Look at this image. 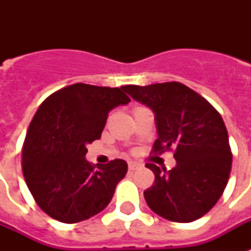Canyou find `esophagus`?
Returning <instances> with one entry per match:
<instances>
[{"instance_id": "1", "label": "esophagus", "mask_w": 251, "mask_h": 251, "mask_svg": "<svg viewBox=\"0 0 251 251\" xmlns=\"http://www.w3.org/2000/svg\"><path fill=\"white\" fill-rule=\"evenodd\" d=\"M139 167H141V164H138L135 161H130L129 163V171H135V169H138Z\"/></svg>"}]
</instances>
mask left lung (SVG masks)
I'll return each instance as SVG.
<instances>
[{"label":"left lung","mask_w":251,"mask_h":251,"mask_svg":"<svg viewBox=\"0 0 251 251\" xmlns=\"http://www.w3.org/2000/svg\"><path fill=\"white\" fill-rule=\"evenodd\" d=\"M155 113L157 139L153 152L175 151V168L147 163L155 183L145 190L151 210L161 218L190 223L206 215L229 179L232 151L222 116L206 99L179 82L124 86Z\"/></svg>","instance_id":"8db88e82"}]
</instances>
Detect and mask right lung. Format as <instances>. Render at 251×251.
Segmentation results:
<instances>
[{
    "mask_svg": "<svg viewBox=\"0 0 251 251\" xmlns=\"http://www.w3.org/2000/svg\"><path fill=\"white\" fill-rule=\"evenodd\" d=\"M130 101L121 88L75 83L41 102L22 149L25 181L41 210L61 223L83 222L101 212L125 177L116 159L95 168L88 143L101 137L110 110Z\"/></svg>",
    "mask_w": 251,
    "mask_h": 251,
    "instance_id": "1",
    "label": "right lung"
}]
</instances>
